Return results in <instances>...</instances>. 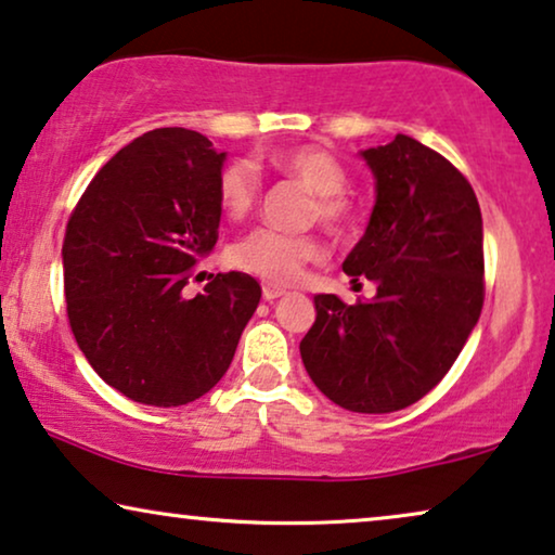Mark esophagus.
<instances>
[{"instance_id":"esophagus-1","label":"esophagus","mask_w":555,"mask_h":555,"mask_svg":"<svg viewBox=\"0 0 555 555\" xmlns=\"http://www.w3.org/2000/svg\"><path fill=\"white\" fill-rule=\"evenodd\" d=\"M283 295H285V287H280L275 283H264L262 285V298L264 300H278V298H283Z\"/></svg>"}]
</instances>
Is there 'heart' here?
<instances>
[{
  "label": "heart",
  "instance_id": "1",
  "mask_svg": "<svg viewBox=\"0 0 555 555\" xmlns=\"http://www.w3.org/2000/svg\"><path fill=\"white\" fill-rule=\"evenodd\" d=\"M270 164L280 173L300 181L308 192L315 194L313 215L331 230H346L353 224L356 207L346 196L348 171L331 151L318 146H295L278 151ZM260 194V177L247 162L227 164L217 179L219 207L230 219H242L253 211ZM325 247L315 234H287L278 230L249 232L230 249L234 268L260 275L268 283L287 285L302 275L308 262L323 260Z\"/></svg>",
  "mask_w": 555,
  "mask_h": 555
}]
</instances>
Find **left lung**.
<instances>
[{
    "instance_id": "8db88e82",
    "label": "left lung",
    "mask_w": 555,
    "mask_h": 555,
    "mask_svg": "<svg viewBox=\"0 0 555 555\" xmlns=\"http://www.w3.org/2000/svg\"><path fill=\"white\" fill-rule=\"evenodd\" d=\"M376 179L369 227L344 260L371 300L315 295L300 340L308 376L333 404L399 412L442 382L477 325L485 298L482 215L469 181L412 135L361 151Z\"/></svg>"
}]
</instances>
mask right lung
Here are the masks:
<instances>
[{"mask_svg":"<svg viewBox=\"0 0 555 555\" xmlns=\"http://www.w3.org/2000/svg\"><path fill=\"white\" fill-rule=\"evenodd\" d=\"M227 154L189 128H156L95 173L63 242L67 321L105 384L149 406L199 399L227 374L262 287L219 272L186 298L219 237Z\"/></svg>","mask_w":555,"mask_h":555,"instance_id":"right-lung-1","label":"right lung"}]
</instances>
